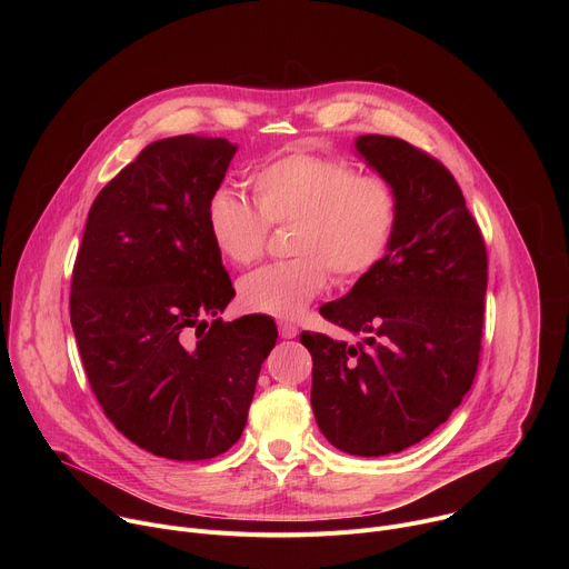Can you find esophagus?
Here are the masks:
<instances>
[{"mask_svg": "<svg viewBox=\"0 0 569 569\" xmlns=\"http://www.w3.org/2000/svg\"><path fill=\"white\" fill-rule=\"evenodd\" d=\"M279 333H281V338L292 340V338L299 336V329L295 327V323H290V321H281V323H279Z\"/></svg>", "mask_w": 569, "mask_h": 569, "instance_id": "34e87169", "label": "esophagus"}]
</instances>
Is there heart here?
Wrapping results in <instances>:
<instances>
[{"label": "heart", "mask_w": 569, "mask_h": 569, "mask_svg": "<svg viewBox=\"0 0 569 569\" xmlns=\"http://www.w3.org/2000/svg\"><path fill=\"white\" fill-rule=\"evenodd\" d=\"M257 204L233 189L207 202L216 250L248 268L266 257L272 227H292L295 259L261 268L240 281L250 310L295 319L327 286L358 281L389 254L400 224V193L380 176H365L347 157L292 150L252 176Z\"/></svg>", "instance_id": "1"}]
</instances>
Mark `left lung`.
<instances>
[{"label": "left lung", "instance_id": "left-lung-1", "mask_svg": "<svg viewBox=\"0 0 569 569\" xmlns=\"http://www.w3.org/2000/svg\"><path fill=\"white\" fill-rule=\"evenodd\" d=\"M360 154L400 193L389 254L319 312L365 342L301 333L312 356L310 405L336 448L400 452L435 432L468 393L481 353L489 257L452 173L398 137L365 134Z\"/></svg>", "mask_w": 569, "mask_h": 569}]
</instances>
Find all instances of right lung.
Wrapping results in <instances>:
<instances>
[{"instance_id": "1", "label": "right lung", "mask_w": 569, "mask_h": 569, "mask_svg": "<svg viewBox=\"0 0 569 569\" xmlns=\"http://www.w3.org/2000/svg\"><path fill=\"white\" fill-rule=\"evenodd\" d=\"M233 152L207 134L146 146L97 196L71 272V329L106 417L176 461L240 439L279 336L266 317L216 319L236 290L207 202Z\"/></svg>"}]
</instances>
